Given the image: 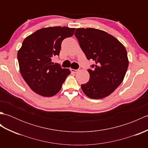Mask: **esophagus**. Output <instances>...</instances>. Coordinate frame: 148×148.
<instances>
[{
  "label": "esophagus",
  "instance_id": "1",
  "mask_svg": "<svg viewBox=\"0 0 148 148\" xmlns=\"http://www.w3.org/2000/svg\"><path fill=\"white\" fill-rule=\"evenodd\" d=\"M71 71L72 73H76V72L78 71V70H75V69H71Z\"/></svg>",
  "mask_w": 148,
  "mask_h": 148
}]
</instances>
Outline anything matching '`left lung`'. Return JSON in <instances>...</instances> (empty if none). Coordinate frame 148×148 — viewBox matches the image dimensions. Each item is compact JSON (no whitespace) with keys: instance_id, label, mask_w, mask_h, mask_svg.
Returning a JSON list of instances; mask_svg holds the SVG:
<instances>
[{"instance_id":"obj_1","label":"left lung","mask_w":148,"mask_h":148,"mask_svg":"<svg viewBox=\"0 0 148 148\" xmlns=\"http://www.w3.org/2000/svg\"><path fill=\"white\" fill-rule=\"evenodd\" d=\"M75 36L87 59L95 63L92 70H88L90 80L81 84V89L90 99L105 98L123 81L129 63L127 50L114 36L101 30L77 29Z\"/></svg>"}]
</instances>
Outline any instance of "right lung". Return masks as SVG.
<instances>
[{"label":"right lung","mask_w":148,"mask_h":148,"mask_svg":"<svg viewBox=\"0 0 148 148\" xmlns=\"http://www.w3.org/2000/svg\"><path fill=\"white\" fill-rule=\"evenodd\" d=\"M74 28L50 27L36 31L24 39L18 51L20 71L30 89L43 97H52L60 90L71 74L69 69L53 65L62 40L74 35Z\"/></svg>","instance_id":"right-lung-1"}]
</instances>
